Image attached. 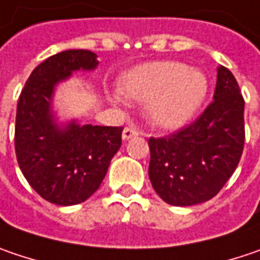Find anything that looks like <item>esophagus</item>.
Masks as SVG:
<instances>
[{
	"mask_svg": "<svg viewBox=\"0 0 260 260\" xmlns=\"http://www.w3.org/2000/svg\"><path fill=\"white\" fill-rule=\"evenodd\" d=\"M138 135V131L135 129V128H131V126H126L123 132H122V138L123 140H129L132 137H137Z\"/></svg>",
	"mask_w": 260,
	"mask_h": 260,
	"instance_id": "esophagus-1",
	"label": "esophagus"
}]
</instances>
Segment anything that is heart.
<instances>
[{
    "label": "heart",
    "mask_w": 260,
    "mask_h": 260,
    "mask_svg": "<svg viewBox=\"0 0 260 260\" xmlns=\"http://www.w3.org/2000/svg\"><path fill=\"white\" fill-rule=\"evenodd\" d=\"M207 88L202 70L174 60L145 63L120 79L123 97L147 103L151 120L161 128H178L191 119L206 99ZM112 99L122 101V95Z\"/></svg>",
    "instance_id": "obj_1"
}]
</instances>
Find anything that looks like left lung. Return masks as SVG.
Listing matches in <instances>:
<instances>
[{"mask_svg": "<svg viewBox=\"0 0 260 260\" xmlns=\"http://www.w3.org/2000/svg\"><path fill=\"white\" fill-rule=\"evenodd\" d=\"M148 176L172 206H192L215 197L234 174L244 147V100L234 75L218 68L213 101L188 126L150 138Z\"/></svg>", "mask_w": 260, "mask_h": 260, "instance_id": "left-lung-1", "label": "left lung"}]
</instances>
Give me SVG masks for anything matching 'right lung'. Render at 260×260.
Returning a JSON list of instances; mask_svg holds the SVG:
<instances>
[{"instance_id":"add662e5","label":"right lung","mask_w":260,"mask_h":260,"mask_svg":"<svg viewBox=\"0 0 260 260\" xmlns=\"http://www.w3.org/2000/svg\"><path fill=\"white\" fill-rule=\"evenodd\" d=\"M97 54L68 50L54 54L30 73L17 103L14 147L30 187L58 206L82 203L99 190L122 144V126L58 125L53 113L55 85L76 70H94Z\"/></svg>"}]
</instances>
